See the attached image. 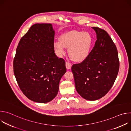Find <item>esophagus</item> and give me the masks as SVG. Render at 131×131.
I'll return each instance as SVG.
<instances>
[{
  "label": "esophagus",
  "mask_w": 131,
  "mask_h": 131,
  "mask_svg": "<svg viewBox=\"0 0 131 131\" xmlns=\"http://www.w3.org/2000/svg\"><path fill=\"white\" fill-rule=\"evenodd\" d=\"M66 67L67 69H70L71 68V64L70 63L66 62Z\"/></svg>",
  "instance_id": "esophagus-1"
}]
</instances>
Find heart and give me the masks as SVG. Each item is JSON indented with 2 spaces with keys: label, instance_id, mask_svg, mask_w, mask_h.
<instances>
[{
  "label": "heart",
  "instance_id": "obj_1",
  "mask_svg": "<svg viewBox=\"0 0 131 131\" xmlns=\"http://www.w3.org/2000/svg\"><path fill=\"white\" fill-rule=\"evenodd\" d=\"M92 37L86 31H71L63 34L60 40L54 41L53 47L59 57H62L68 49V55L75 62H81L87 58L92 45Z\"/></svg>",
  "mask_w": 131,
  "mask_h": 131
}]
</instances>
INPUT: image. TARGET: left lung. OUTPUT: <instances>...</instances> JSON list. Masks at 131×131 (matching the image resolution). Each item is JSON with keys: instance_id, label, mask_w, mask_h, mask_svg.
<instances>
[{"instance_id": "8db88e82", "label": "left lung", "mask_w": 131, "mask_h": 131, "mask_svg": "<svg viewBox=\"0 0 131 131\" xmlns=\"http://www.w3.org/2000/svg\"><path fill=\"white\" fill-rule=\"evenodd\" d=\"M96 34L94 47L87 58L72 66L76 91L83 99L97 100L113 86L119 69L116 45L104 29L92 27Z\"/></svg>"}]
</instances>
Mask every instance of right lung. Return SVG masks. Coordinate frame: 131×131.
I'll use <instances>...</instances> for the list:
<instances>
[{"label": "right lung", "mask_w": 131, "mask_h": 131, "mask_svg": "<svg viewBox=\"0 0 131 131\" xmlns=\"http://www.w3.org/2000/svg\"><path fill=\"white\" fill-rule=\"evenodd\" d=\"M55 31L51 24H35L16 48L13 70L23 94L32 101L46 103L57 95L66 71L65 62L54 53Z\"/></svg>", "instance_id": "1"}]
</instances>
